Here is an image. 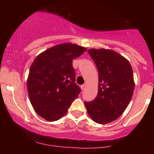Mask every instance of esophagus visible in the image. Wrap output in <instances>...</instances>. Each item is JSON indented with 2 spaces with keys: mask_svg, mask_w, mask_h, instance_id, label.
I'll return each mask as SVG.
<instances>
[{
  "mask_svg": "<svg viewBox=\"0 0 154 154\" xmlns=\"http://www.w3.org/2000/svg\"><path fill=\"white\" fill-rule=\"evenodd\" d=\"M85 87H86V85H81V90L82 91H84L85 89Z\"/></svg>",
  "mask_w": 154,
  "mask_h": 154,
  "instance_id": "esophagus-1",
  "label": "esophagus"
}]
</instances>
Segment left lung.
<instances>
[{"mask_svg":"<svg viewBox=\"0 0 154 154\" xmlns=\"http://www.w3.org/2000/svg\"><path fill=\"white\" fill-rule=\"evenodd\" d=\"M88 52L98 69V92L85 106L95 122L105 125L117 119L128 107L135 88L133 72L128 60L116 51L92 48Z\"/></svg>","mask_w":154,"mask_h":154,"instance_id":"8db88e82","label":"left lung"}]
</instances>
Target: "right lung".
Segmentation results:
<instances>
[{
  "label": "right lung",
  "mask_w": 154,
  "mask_h": 154,
  "mask_svg": "<svg viewBox=\"0 0 154 154\" xmlns=\"http://www.w3.org/2000/svg\"><path fill=\"white\" fill-rule=\"evenodd\" d=\"M87 48L71 43L59 44L35 58L29 69L27 91L35 112L49 122L61 119L81 90L76 83L73 59Z\"/></svg>",
  "instance_id": "obj_1"
}]
</instances>
